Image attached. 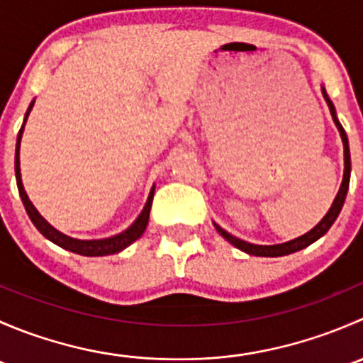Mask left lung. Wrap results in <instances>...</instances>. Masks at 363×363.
Returning <instances> with one entry per match:
<instances>
[{
  "instance_id": "1",
  "label": "left lung",
  "mask_w": 363,
  "mask_h": 363,
  "mask_svg": "<svg viewBox=\"0 0 363 363\" xmlns=\"http://www.w3.org/2000/svg\"><path fill=\"white\" fill-rule=\"evenodd\" d=\"M321 93H323L325 101H327L328 108H330L332 119H334L335 126H337L340 138H342V145H344V175H342V184H340L337 196H335L334 203H332V207L328 208V212L325 214V218L321 219V221L318 223V225L314 226L313 230H309L306 235L296 237V239L290 240V242H284V244H274V246H258V244L246 242V240H240V239H237V237H233L232 233H228L226 230H223L221 226L216 225V223H214V226H216V230H218L219 235L225 237V239L228 240L230 244H233V246L239 247L240 251L247 252V255H252V256H284V255H291V252L303 250V247H307V246H311L313 242H316L320 237H323L325 233L330 230V226L334 225V221L337 219L340 208H342L344 200H346V195H347V188H350V174H351L350 144H347V135H346V131H344V128L340 126V123L337 119V113H335V107H334V104L330 101V98H328L325 87H321Z\"/></svg>"
}]
</instances>
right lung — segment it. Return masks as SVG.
I'll return each mask as SVG.
<instances>
[{
    "label": "right lung",
    "instance_id": "right-lung-1",
    "mask_svg": "<svg viewBox=\"0 0 363 363\" xmlns=\"http://www.w3.org/2000/svg\"><path fill=\"white\" fill-rule=\"evenodd\" d=\"M33 105H35V100L29 104L28 112L24 116V123L21 126L19 135H17V144H16V179H17V188H19V195L21 200H23L26 212H28L29 219L33 221V225L36 226L40 233H42L45 239H49L50 242L57 244L63 250H68L72 252H77V255H82V256H107V255H113V252H119L123 251L124 247H128L130 244H133L138 237H142V233L145 232V226L149 223V212H151V205H152V196H155V186H152L151 193L147 196V202L144 205V211L140 212L137 219H135L133 225L130 228H126L124 232L117 233V235L108 237V239H98V240H80V239H73V237L65 235L61 233L60 230L54 228L52 225L45 221V219L40 216V212L36 211L35 205L31 203V200L28 199L24 191V186H23V179H21V161H19V149H21V138H23L24 133V124L28 121L29 112H31Z\"/></svg>",
    "mask_w": 363,
    "mask_h": 363
}]
</instances>
